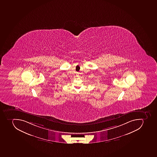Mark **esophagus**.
Segmentation results:
<instances>
[{
    "label": "esophagus",
    "mask_w": 157,
    "mask_h": 157,
    "mask_svg": "<svg viewBox=\"0 0 157 157\" xmlns=\"http://www.w3.org/2000/svg\"><path fill=\"white\" fill-rule=\"evenodd\" d=\"M79 76V75H77V76Z\"/></svg>",
    "instance_id": "esophagus-1"
}]
</instances>
